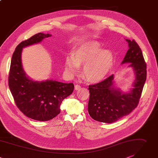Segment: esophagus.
I'll list each match as a JSON object with an SVG mask.
<instances>
[{
	"label": "esophagus",
	"mask_w": 158,
	"mask_h": 158,
	"mask_svg": "<svg viewBox=\"0 0 158 158\" xmlns=\"http://www.w3.org/2000/svg\"><path fill=\"white\" fill-rule=\"evenodd\" d=\"M80 88H81V86H80V85H75V89L76 90L79 89Z\"/></svg>",
	"instance_id": "1"
}]
</instances>
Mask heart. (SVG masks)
Segmentation results:
<instances>
[{"label":"heart","mask_w":158,"mask_h":158,"mask_svg":"<svg viewBox=\"0 0 158 158\" xmlns=\"http://www.w3.org/2000/svg\"><path fill=\"white\" fill-rule=\"evenodd\" d=\"M113 64V55L108 49L101 50L97 41L83 43L72 52V57H67L65 66L70 73L78 72L84 65L83 73L87 80L98 82L103 80L110 71Z\"/></svg>","instance_id":"heart-1"}]
</instances>
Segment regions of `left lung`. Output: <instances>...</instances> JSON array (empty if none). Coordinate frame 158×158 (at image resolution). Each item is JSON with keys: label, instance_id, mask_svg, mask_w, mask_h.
Returning a JSON list of instances; mask_svg holds the SVG:
<instances>
[{"label": "left lung", "instance_id": "obj_1", "mask_svg": "<svg viewBox=\"0 0 158 158\" xmlns=\"http://www.w3.org/2000/svg\"><path fill=\"white\" fill-rule=\"evenodd\" d=\"M129 49L121 64L131 63L135 72L133 88L129 93H122L114 85V75L93 85H89V99L88 111L97 121L111 123L129 114L138 105L146 80V64L142 51L135 40L126 39Z\"/></svg>", "mask_w": 158, "mask_h": 158}]
</instances>
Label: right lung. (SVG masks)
<instances>
[{
	"label": "right lung",
	"mask_w": 158,
	"mask_h": 158,
	"mask_svg": "<svg viewBox=\"0 0 158 158\" xmlns=\"http://www.w3.org/2000/svg\"><path fill=\"white\" fill-rule=\"evenodd\" d=\"M51 36L39 33L20 43L12 55L9 75V86L18 108L27 117L40 121L56 117L60 113L62 101L74 89L72 83H64L52 80L34 81L26 75L22 68V48Z\"/></svg>",
	"instance_id": "add662e5"
}]
</instances>
